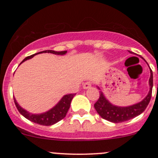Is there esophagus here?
I'll return each instance as SVG.
<instances>
[{"instance_id":"obj_1","label":"esophagus","mask_w":158,"mask_h":158,"mask_svg":"<svg viewBox=\"0 0 158 158\" xmlns=\"http://www.w3.org/2000/svg\"><path fill=\"white\" fill-rule=\"evenodd\" d=\"M92 85V83L90 82V81H86V82L84 83V85H83V88L84 89H88V88H90V87H91Z\"/></svg>"}]
</instances>
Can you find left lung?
I'll use <instances>...</instances> for the list:
<instances>
[{"label":"left lung","mask_w":158,"mask_h":158,"mask_svg":"<svg viewBox=\"0 0 158 158\" xmlns=\"http://www.w3.org/2000/svg\"><path fill=\"white\" fill-rule=\"evenodd\" d=\"M141 58L143 59V57ZM150 73H151L149 78L150 90L148 95L141 102L133 106L128 107L114 106L106 99L102 92L99 91V99L94 104V108L99 115H100L102 118L110 122L118 123L129 120L142 114L148 106L152 97V87H153V74L152 70H150ZM98 88L100 89L99 87Z\"/></svg>","instance_id":"8db88e82"}]
</instances>
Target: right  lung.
Returning <instances> with one entry per match:
<instances>
[{
  "instance_id": "add662e5",
  "label": "right lung",
  "mask_w": 158,
  "mask_h": 158,
  "mask_svg": "<svg viewBox=\"0 0 158 158\" xmlns=\"http://www.w3.org/2000/svg\"><path fill=\"white\" fill-rule=\"evenodd\" d=\"M43 52H50V53L56 54V55H64L65 53H67V51H61V52H57L54 51V50H44V51L39 52L38 53L33 54L30 56H27L20 63V64L21 63H23V61L28 60V59H32L34 56L37 55L39 53H43ZM19 64V65H20ZM76 94H67L64 95V97L61 98V99L59 101V102L56 104L53 108H51L50 110H49L48 111L44 112V113L40 114H31L29 113L28 111H27L26 110H24L23 108H21L19 106V103L16 101L15 98H14V102H15V106L17 108V109L19 110L20 114H22L25 118H27L29 120H30L31 122H33L37 124L41 125V126H52V125L55 124V123H58L59 121H60L63 118H64L65 116H66L67 113H68V109L70 108V102H71L72 99Z\"/></svg>"
}]
</instances>
